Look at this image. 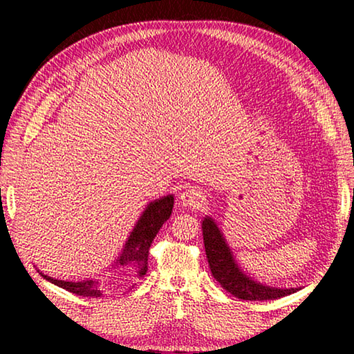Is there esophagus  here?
Listing matches in <instances>:
<instances>
[{
    "instance_id": "esophagus-1",
    "label": "esophagus",
    "mask_w": 354,
    "mask_h": 354,
    "mask_svg": "<svg viewBox=\"0 0 354 354\" xmlns=\"http://www.w3.org/2000/svg\"><path fill=\"white\" fill-rule=\"evenodd\" d=\"M205 200L206 198L203 195V192L196 187H185L179 194V203L184 207H201Z\"/></svg>"
}]
</instances>
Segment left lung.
Segmentation results:
<instances>
[{"label": "left lung", "instance_id": "8db88e82", "mask_svg": "<svg viewBox=\"0 0 354 354\" xmlns=\"http://www.w3.org/2000/svg\"><path fill=\"white\" fill-rule=\"evenodd\" d=\"M201 227L212 277L218 281L225 290L232 293L234 297L241 299H250V301H263V299L283 298L299 290L298 287H290V289L284 287V289H281V287L267 286L261 283V281L251 278L237 263L223 232H221L218 225L215 223V220L206 215L203 218Z\"/></svg>", "mask_w": 354, "mask_h": 354}]
</instances>
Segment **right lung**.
<instances>
[{
    "label": "right lung",
    "instance_id": "1",
    "mask_svg": "<svg viewBox=\"0 0 354 354\" xmlns=\"http://www.w3.org/2000/svg\"><path fill=\"white\" fill-rule=\"evenodd\" d=\"M173 203H175V196L173 195H167L162 196V198L154 200L147 205L139 220L136 221L133 231L129 232L128 241L123 245L122 253L118 254L117 259L109 267V272H112V268H117L122 273L123 284H133L134 281L140 279L147 273L149 247H151L154 237L160 227L170 218ZM40 274L46 281H50L51 284L62 287V289L76 293V295L97 298L104 293L103 287H101V279L86 278L81 281H64L48 277V274L41 272Z\"/></svg>",
    "mask_w": 354,
    "mask_h": 354
}]
</instances>
